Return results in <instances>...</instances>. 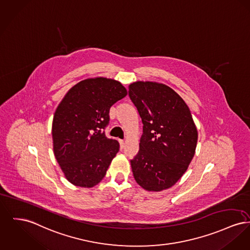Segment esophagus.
I'll use <instances>...</instances> for the list:
<instances>
[{
  "label": "esophagus",
  "instance_id": "1",
  "mask_svg": "<svg viewBox=\"0 0 250 250\" xmlns=\"http://www.w3.org/2000/svg\"><path fill=\"white\" fill-rule=\"evenodd\" d=\"M120 146H121V148H122V149L125 147V142H124L123 140H121V141H120Z\"/></svg>",
  "mask_w": 250,
  "mask_h": 250
}]
</instances>
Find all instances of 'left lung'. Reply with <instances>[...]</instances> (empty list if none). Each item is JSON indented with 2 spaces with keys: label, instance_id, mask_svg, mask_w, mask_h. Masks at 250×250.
Returning <instances> with one entry per match:
<instances>
[{
  "label": "left lung",
  "instance_id": "left-lung-1",
  "mask_svg": "<svg viewBox=\"0 0 250 250\" xmlns=\"http://www.w3.org/2000/svg\"><path fill=\"white\" fill-rule=\"evenodd\" d=\"M128 95L144 125L140 150L130 161L133 176L146 191L166 190L183 176L194 156L198 135L191 111L164 84L134 82Z\"/></svg>",
  "mask_w": 250,
  "mask_h": 250
}]
</instances>
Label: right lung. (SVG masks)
<instances>
[{"label": "right lung", "mask_w": 250, "mask_h": 250, "mask_svg": "<svg viewBox=\"0 0 250 250\" xmlns=\"http://www.w3.org/2000/svg\"><path fill=\"white\" fill-rule=\"evenodd\" d=\"M126 94L116 80L88 78L74 85L59 104L52 125L54 153L72 184L91 188L105 176L120 148L104 134L109 109Z\"/></svg>", "instance_id": "1"}]
</instances>
